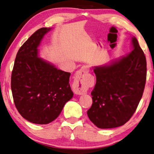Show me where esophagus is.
<instances>
[{
  "label": "esophagus",
  "instance_id": "esophagus-1",
  "mask_svg": "<svg viewBox=\"0 0 154 154\" xmlns=\"http://www.w3.org/2000/svg\"><path fill=\"white\" fill-rule=\"evenodd\" d=\"M89 72V67L88 66H83L77 72L74 82L72 85V90L75 94L82 95L85 94L86 91L85 89V77Z\"/></svg>",
  "mask_w": 154,
  "mask_h": 154
}]
</instances>
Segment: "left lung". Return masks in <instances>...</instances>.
<instances>
[{"instance_id": "left-lung-1", "label": "left lung", "mask_w": 154, "mask_h": 154, "mask_svg": "<svg viewBox=\"0 0 154 154\" xmlns=\"http://www.w3.org/2000/svg\"><path fill=\"white\" fill-rule=\"evenodd\" d=\"M133 50L109 65L94 67L96 83L91 91L93 104L87 111L97 128L124 125L137 110L144 91L147 62L136 37Z\"/></svg>"}]
</instances>
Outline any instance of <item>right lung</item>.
Returning a JSON list of instances; mask_svg holds the SVG:
<instances>
[{
	"label": "right lung",
	"mask_w": 154,
	"mask_h": 154,
	"mask_svg": "<svg viewBox=\"0 0 154 154\" xmlns=\"http://www.w3.org/2000/svg\"><path fill=\"white\" fill-rule=\"evenodd\" d=\"M51 28H41L20 47L11 73L14 102L22 117L36 124H48L73 97L71 74L58 69L37 57V47Z\"/></svg>",
	"instance_id": "1"
}]
</instances>
